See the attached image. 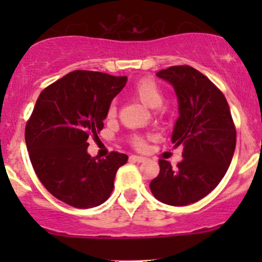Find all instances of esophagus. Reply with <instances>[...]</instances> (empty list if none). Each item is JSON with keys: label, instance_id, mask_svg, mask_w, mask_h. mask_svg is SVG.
<instances>
[{"label": "esophagus", "instance_id": "obj_1", "mask_svg": "<svg viewBox=\"0 0 262 262\" xmlns=\"http://www.w3.org/2000/svg\"><path fill=\"white\" fill-rule=\"evenodd\" d=\"M132 160L137 161V162H144L146 157H142V156H132Z\"/></svg>", "mask_w": 262, "mask_h": 262}]
</instances>
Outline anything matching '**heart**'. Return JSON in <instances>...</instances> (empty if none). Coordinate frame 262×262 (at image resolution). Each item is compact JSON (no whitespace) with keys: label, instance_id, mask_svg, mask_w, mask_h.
Segmentation results:
<instances>
[{"label":"heart","instance_id":"obj_1","mask_svg":"<svg viewBox=\"0 0 262 262\" xmlns=\"http://www.w3.org/2000/svg\"><path fill=\"white\" fill-rule=\"evenodd\" d=\"M132 94L136 97L137 100L142 102L143 105H146L149 109H157L165 101V95H163L162 89L160 87V84L157 83L155 80L149 77L141 78L132 89ZM106 116L109 119H113L116 116V102L113 101L112 104L107 107ZM133 144L134 147H137L138 149H143L146 148V139L143 137L136 136L133 137Z\"/></svg>","mask_w":262,"mask_h":262}]
</instances>
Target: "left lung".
Segmentation results:
<instances>
[{"instance_id":"1","label":"left lung","mask_w":262,"mask_h":262,"mask_svg":"<svg viewBox=\"0 0 262 262\" xmlns=\"http://www.w3.org/2000/svg\"><path fill=\"white\" fill-rule=\"evenodd\" d=\"M157 76L178 95L180 116L171 139L175 147H184V158L176 167L158 161L160 173L149 187L165 204L189 205L207 196L226 175L236 148V126L224 95L202 72L172 66Z\"/></svg>"}]
</instances>
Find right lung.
<instances>
[{
  "label": "right lung",
  "instance_id": "1",
  "mask_svg": "<svg viewBox=\"0 0 262 262\" xmlns=\"http://www.w3.org/2000/svg\"><path fill=\"white\" fill-rule=\"evenodd\" d=\"M125 82V76L73 71L41 91L26 123L25 142L36 176L71 207L87 209L106 202L116 171L128 161L119 152L102 160L87 153V139L104 128L107 107Z\"/></svg>",
  "mask_w": 262,
  "mask_h": 262
}]
</instances>
